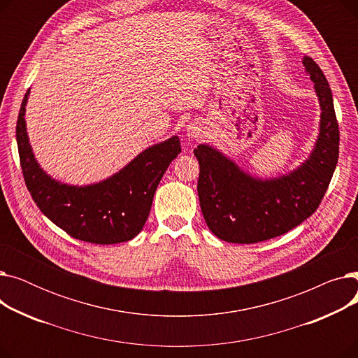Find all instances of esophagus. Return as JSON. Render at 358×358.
Wrapping results in <instances>:
<instances>
[{
  "mask_svg": "<svg viewBox=\"0 0 358 358\" xmlns=\"http://www.w3.org/2000/svg\"><path fill=\"white\" fill-rule=\"evenodd\" d=\"M187 136L190 139H200L201 138V129L197 124H190L189 129H187Z\"/></svg>",
  "mask_w": 358,
  "mask_h": 358,
  "instance_id": "esophagus-1",
  "label": "esophagus"
}]
</instances>
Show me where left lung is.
<instances>
[{"mask_svg": "<svg viewBox=\"0 0 358 358\" xmlns=\"http://www.w3.org/2000/svg\"><path fill=\"white\" fill-rule=\"evenodd\" d=\"M321 104V129L310 158L296 171L258 180L208 145H199L197 193L209 229L222 241L255 243L285 235L306 220L321 204L340 154V129L329 84L322 69L305 56Z\"/></svg>", "mask_w": 358, "mask_h": 358, "instance_id": "1", "label": "left lung"}]
</instances>
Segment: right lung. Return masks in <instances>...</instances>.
Segmentation results:
<instances>
[{"label": "right lung", "mask_w": 358, "mask_h": 358, "mask_svg": "<svg viewBox=\"0 0 358 358\" xmlns=\"http://www.w3.org/2000/svg\"><path fill=\"white\" fill-rule=\"evenodd\" d=\"M18 111L15 136L27 190L37 208L75 239L110 245L135 238L143 228L157 187L168 165L181 152L178 136L143 150L122 171L92 185H66L36 162L29 143L24 110Z\"/></svg>", "instance_id": "obj_1"}]
</instances>
